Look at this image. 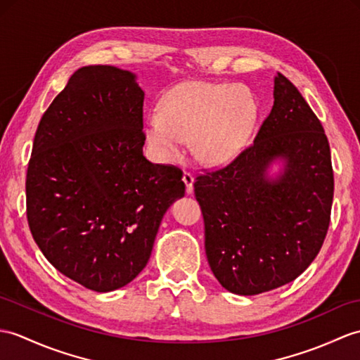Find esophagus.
<instances>
[{
	"instance_id": "1",
	"label": "esophagus",
	"mask_w": 360,
	"mask_h": 360,
	"mask_svg": "<svg viewBox=\"0 0 360 360\" xmlns=\"http://www.w3.org/2000/svg\"><path fill=\"white\" fill-rule=\"evenodd\" d=\"M182 181H184V184H186V191H187V193H188V195L193 193V182H195L193 174L188 173V172H184Z\"/></svg>"
}]
</instances>
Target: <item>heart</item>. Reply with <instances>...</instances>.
Here are the masks:
<instances>
[{"label":"heart","instance_id":"obj_1","mask_svg":"<svg viewBox=\"0 0 360 360\" xmlns=\"http://www.w3.org/2000/svg\"><path fill=\"white\" fill-rule=\"evenodd\" d=\"M259 115L257 99L244 86L188 81L173 87L146 121V139L162 162L186 153L187 142L196 160L224 165L242 152Z\"/></svg>","mask_w":360,"mask_h":360}]
</instances>
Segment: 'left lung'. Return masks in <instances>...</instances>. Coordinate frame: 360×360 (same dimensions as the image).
<instances>
[{"label": "left lung", "instance_id": "1", "mask_svg": "<svg viewBox=\"0 0 360 360\" xmlns=\"http://www.w3.org/2000/svg\"><path fill=\"white\" fill-rule=\"evenodd\" d=\"M273 96L253 144L195 181L208 264L221 285L240 296L295 281L319 253L330 225L334 178L322 124L282 73ZM278 160L281 170L271 177Z\"/></svg>", "mask_w": 360, "mask_h": 360}]
</instances>
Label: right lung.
I'll return each mask as SVG.
<instances>
[{
    "instance_id": "obj_1",
    "label": "right lung",
    "mask_w": 360,
    "mask_h": 360,
    "mask_svg": "<svg viewBox=\"0 0 360 360\" xmlns=\"http://www.w3.org/2000/svg\"><path fill=\"white\" fill-rule=\"evenodd\" d=\"M144 91L113 65L75 72L49 105L27 169V221L58 271L107 293L144 270L182 172L142 153Z\"/></svg>"
}]
</instances>
